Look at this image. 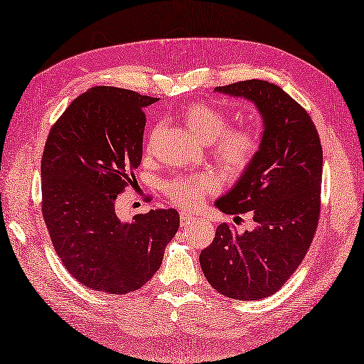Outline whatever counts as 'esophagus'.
<instances>
[{"label":"esophagus","mask_w":364,"mask_h":364,"mask_svg":"<svg viewBox=\"0 0 364 364\" xmlns=\"http://www.w3.org/2000/svg\"><path fill=\"white\" fill-rule=\"evenodd\" d=\"M196 219H194V215H191V214H186V213H181L180 214V222H181V227H186V225H189V223H192L194 222Z\"/></svg>","instance_id":"1"}]
</instances>
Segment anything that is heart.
Here are the masks:
<instances>
[{"label":"heart","instance_id":"obj_1","mask_svg":"<svg viewBox=\"0 0 364 364\" xmlns=\"http://www.w3.org/2000/svg\"><path fill=\"white\" fill-rule=\"evenodd\" d=\"M183 123L197 139L211 144L214 156L231 172H242L257 158L261 136L252 125L228 127L230 115L220 107L197 102L181 111ZM218 189V181L210 175L176 176L164 184L166 196L178 206L197 210L208 194Z\"/></svg>","mask_w":364,"mask_h":364}]
</instances>
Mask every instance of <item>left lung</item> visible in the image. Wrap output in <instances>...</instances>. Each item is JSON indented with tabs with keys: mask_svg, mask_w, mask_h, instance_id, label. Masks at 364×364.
<instances>
[{
	"mask_svg": "<svg viewBox=\"0 0 364 364\" xmlns=\"http://www.w3.org/2000/svg\"><path fill=\"white\" fill-rule=\"evenodd\" d=\"M257 105L264 123L261 146L241 180L215 205L225 214L252 213L255 228L220 223L200 253L208 283L222 296H272L310 249L321 214L322 145L310 114L283 89L262 80L215 87Z\"/></svg>",
	"mask_w": 364,
	"mask_h": 364,
	"instance_id": "obj_1",
	"label": "left lung"
}]
</instances>
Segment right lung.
<instances>
[{"mask_svg": "<svg viewBox=\"0 0 364 364\" xmlns=\"http://www.w3.org/2000/svg\"><path fill=\"white\" fill-rule=\"evenodd\" d=\"M156 98L97 86L51 127L42 154V215L58 257L84 288L127 294L159 269L180 227L173 208L123 223L115 198L142 161L144 107Z\"/></svg>", "mask_w": 364, "mask_h": 364, "instance_id": "obj_1", "label": "right lung"}]
</instances>
